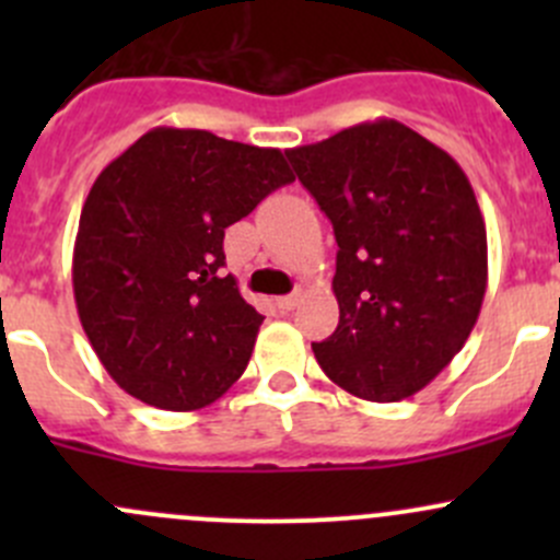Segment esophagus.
I'll list each match as a JSON object with an SVG mask.
<instances>
[{
  "label": "esophagus",
  "instance_id": "esophagus-1",
  "mask_svg": "<svg viewBox=\"0 0 560 560\" xmlns=\"http://www.w3.org/2000/svg\"><path fill=\"white\" fill-rule=\"evenodd\" d=\"M298 303H301V292H292V295L279 298V301H276V306H279L281 312H292V308H295Z\"/></svg>",
  "mask_w": 560,
  "mask_h": 560
}]
</instances>
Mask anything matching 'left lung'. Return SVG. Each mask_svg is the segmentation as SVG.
Returning a JSON list of instances; mask_svg holds the SVG:
<instances>
[{
  "label": "left lung",
  "mask_w": 560,
  "mask_h": 560,
  "mask_svg": "<svg viewBox=\"0 0 560 560\" xmlns=\"http://www.w3.org/2000/svg\"><path fill=\"white\" fill-rule=\"evenodd\" d=\"M287 156L338 244V327L312 343L316 363L358 398H409L447 369L482 308L488 235L466 173L393 118Z\"/></svg>",
  "instance_id": "8db88e82"
}]
</instances>
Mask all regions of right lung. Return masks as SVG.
<instances>
[{"instance_id":"obj_1","label":"right lung","mask_w":560,"mask_h":560,"mask_svg":"<svg viewBox=\"0 0 560 560\" xmlns=\"http://www.w3.org/2000/svg\"><path fill=\"white\" fill-rule=\"evenodd\" d=\"M279 149L156 127L94 180L72 290L100 363L167 411L213 404L244 374L265 316L224 268V230L292 184Z\"/></svg>"}]
</instances>
